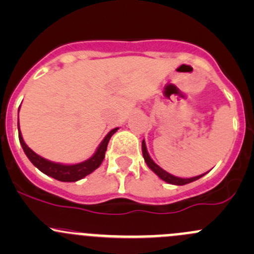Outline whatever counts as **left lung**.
Wrapping results in <instances>:
<instances>
[{
  "mask_svg": "<svg viewBox=\"0 0 254 254\" xmlns=\"http://www.w3.org/2000/svg\"><path fill=\"white\" fill-rule=\"evenodd\" d=\"M142 156H143V160H145L146 165L148 166V168H150L151 171H153V172H155L156 175L160 177L162 181L167 182V183H170V184H176V186H184V184L191 183V182L196 181V179L201 178V177L206 175V173H204V175L191 177V178H179V177H176V176L171 175V173L166 172V171L162 170L160 166L156 165V163L152 161V158L150 157V155H148V152H147V148H146L145 141H142Z\"/></svg>",
  "mask_w": 254,
  "mask_h": 254,
  "instance_id": "8db88e82",
  "label": "left lung"
}]
</instances>
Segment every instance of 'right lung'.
I'll return each mask as SVG.
<instances>
[{"label": "right lung", "mask_w": 254, "mask_h": 254, "mask_svg": "<svg viewBox=\"0 0 254 254\" xmlns=\"http://www.w3.org/2000/svg\"><path fill=\"white\" fill-rule=\"evenodd\" d=\"M18 127H19V123H18ZM118 127L111 130V131L107 134V136L104 137L103 141L99 143L98 148L94 152V155L92 156L88 160L83 161V162L76 163V165H61V163L51 162V161L45 160L42 156L37 155L33 150H30L27 146V143L24 142L22 137V132H18V136H19V142L22 145L23 151L27 155V157L29 158L30 162L35 166L39 171H42L43 173L49 177H53V178L58 179L61 182H76L82 179L83 177L88 176L89 173L93 172L94 170L101 166V163L103 162L104 156H106L107 146H108L109 140H111L112 135L114 132H117Z\"/></svg>", "instance_id": "1"}]
</instances>
